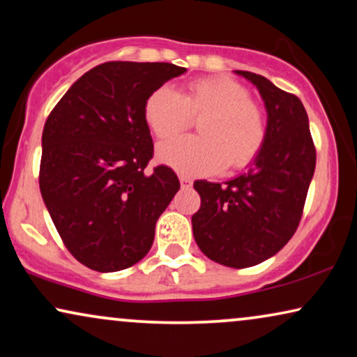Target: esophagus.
<instances>
[{
  "mask_svg": "<svg viewBox=\"0 0 357 357\" xmlns=\"http://www.w3.org/2000/svg\"><path fill=\"white\" fill-rule=\"evenodd\" d=\"M180 183H182V187H190L192 185V178L187 177V175H180Z\"/></svg>",
  "mask_w": 357,
  "mask_h": 357,
  "instance_id": "1",
  "label": "esophagus"
}]
</instances>
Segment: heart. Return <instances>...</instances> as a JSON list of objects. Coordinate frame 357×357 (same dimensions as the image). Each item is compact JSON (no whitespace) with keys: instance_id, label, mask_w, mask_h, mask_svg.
Instances as JSON below:
<instances>
[{"instance_id":"obj_1","label":"heart","mask_w":357,"mask_h":357,"mask_svg":"<svg viewBox=\"0 0 357 357\" xmlns=\"http://www.w3.org/2000/svg\"><path fill=\"white\" fill-rule=\"evenodd\" d=\"M143 115L160 139L182 133L192 119H202L199 138L182 136L158 148L160 162L187 175L216 174L226 165L245 167L260 154L268 136L265 112L245 87L227 77L193 81L182 94L160 86L146 99Z\"/></svg>"}]
</instances>
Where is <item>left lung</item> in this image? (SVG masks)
<instances>
[{
    "instance_id": "left-lung-1",
    "label": "left lung",
    "mask_w": 357,
    "mask_h": 357,
    "mask_svg": "<svg viewBox=\"0 0 357 357\" xmlns=\"http://www.w3.org/2000/svg\"><path fill=\"white\" fill-rule=\"evenodd\" d=\"M257 86L268 114L265 146L247 172L222 183L197 180L202 206L192 216L198 247L213 261L248 268L268 260L299 226L317 153L299 97L265 76L236 71Z\"/></svg>"
}]
</instances>
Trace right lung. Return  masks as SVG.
Wrapping results in <instances>:
<instances>
[{
	"label": "right lung",
	"mask_w": 357,
	"mask_h": 357,
	"mask_svg": "<svg viewBox=\"0 0 357 357\" xmlns=\"http://www.w3.org/2000/svg\"><path fill=\"white\" fill-rule=\"evenodd\" d=\"M185 71L172 63H102L48 115L40 193L63 243L91 270L120 271L144 258L178 192L167 165L146 172L154 144L143 109L151 92Z\"/></svg>",
	"instance_id": "right-lung-1"
}]
</instances>
